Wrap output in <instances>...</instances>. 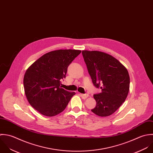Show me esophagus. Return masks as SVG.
Here are the masks:
<instances>
[{
	"instance_id": "1",
	"label": "esophagus",
	"mask_w": 153,
	"mask_h": 153,
	"mask_svg": "<svg viewBox=\"0 0 153 153\" xmlns=\"http://www.w3.org/2000/svg\"><path fill=\"white\" fill-rule=\"evenodd\" d=\"M79 95L81 96V97L83 99H85L88 97V94H79Z\"/></svg>"
}]
</instances>
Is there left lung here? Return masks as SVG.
<instances>
[{"mask_svg":"<svg viewBox=\"0 0 153 153\" xmlns=\"http://www.w3.org/2000/svg\"><path fill=\"white\" fill-rule=\"evenodd\" d=\"M82 54L94 85L102 89V93L93 96L96 106L91 111L99 116H110L128 96L130 84L128 70L108 54L88 51H82Z\"/></svg>","mask_w":153,"mask_h":153,"instance_id":"obj_1","label":"left lung"}]
</instances>
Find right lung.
Instances as JSON below:
<instances>
[{
  "label": "right lung",
  "mask_w": 153,
  "mask_h": 153,
  "mask_svg": "<svg viewBox=\"0 0 153 153\" xmlns=\"http://www.w3.org/2000/svg\"><path fill=\"white\" fill-rule=\"evenodd\" d=\"M81 51L58 50L49 52L33 63L24 77L25 94L30 105L41 114L54 116L63 111L75 92L62 88L69 65Z\"/></svg>",
  "instance_id": "obj_1"
}]
</instances>
